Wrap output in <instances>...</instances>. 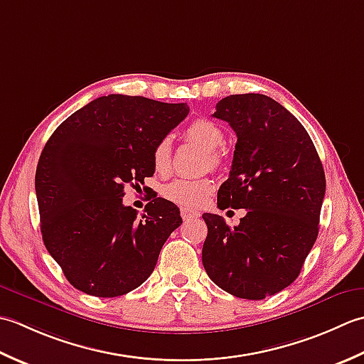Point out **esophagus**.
<instances>
[{
  "mask_svg": "<svg viewBox=\"0 0 364 364\" xmlns=\"http://www.w3.org/2000/svg\"><path fill=\"white\" fill-rule=\"evenodd\" d=\"M181 215L183 220H195V218H199L201 217V213H199L198 210H193V209H188V207H182L181 209Z\"/></svg>",
  "mask_w": 364,
  "mask_h": 364,
  "instance_id": "obj_1",
  "label": "esophagus"
}]
</instances>
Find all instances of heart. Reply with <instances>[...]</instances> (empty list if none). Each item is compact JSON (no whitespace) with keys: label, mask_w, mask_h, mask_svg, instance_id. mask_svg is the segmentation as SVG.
<instances>
[{"label":"heart","mask_w":364,"mask_h":364,"mask_svg":"<svg viewBox=\"0 0 364 364\" xmlns=\"http://www.w3.org/2000/svg\"><path fill=\"white\" fill-rule=\"evenodd\" d=\"M185 136L191 143H196L207 151V159H209L207 165H210V168H218L221 165L223 159L217 149L223 144L225 135L217 124L209 119H196L185 130ZM152 165L159 174L169 173V168H171V141L169 138H163L155 144L152 151ZM212 190L213 182L205 177L203 179H176L163 187V196L168 201L182 207H199Z\"/></svg>","instance_id":"obj_1"}]
</instances>
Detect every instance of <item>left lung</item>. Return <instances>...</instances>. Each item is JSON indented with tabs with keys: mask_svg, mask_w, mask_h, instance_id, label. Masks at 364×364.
I'll return each mask as SVG.
<instances>
[{
	"mask_svg": "<svg viewBox=\"0 0 364 364\" xmlns=\"http://www.w3.org/2000/svg\"><path fill=\"white\" fill-rule=\"evenodd\" d=\"M212 116L237 135L218 207L247 215L234 228L220 215H203V265L223 291L262 300L294 283L317 239L323 166L300 121L264 94L229 95Z\"/></svg>",
	"mask_w": 364,
	"mask_h": 364,
	"instance_id": "1",
	"label": "left lung"
}]
</instances>
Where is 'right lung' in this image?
Masks as SVG:
<instances>
[{"label":"right lung","mask_w":364,"mask_h":364,"mask_svg":"<svg viewBox=\"0 0 364 364\" xmlns=\"http://www.w3.org/2000/svg\"><path fill=\"white\" fill-rule=\"evenodd\" d=\"M188 111L187 103L109 94L70 114L47 141L36 169L41 232L78 291L111 299L151 277L181 212L154 196L138 215L122 204L124 188L154 176L155 144Z\"/></svg>","instance_id":"obj_1"}]
</instances>
